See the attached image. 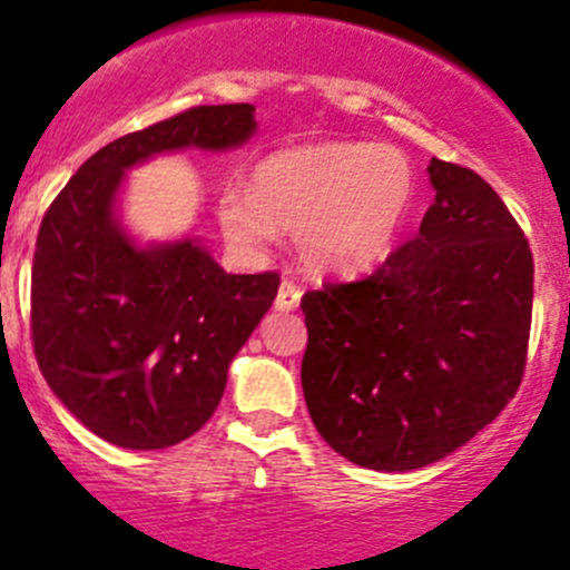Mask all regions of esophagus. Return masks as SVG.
Here are the masks:
<instances>
[{
    "label": "esophagus",
    "mask_w": 570,
    "mask_h": 570,
    "mask_svg": "<svg viewBox=\"0 0 570 570\" xmlns=\"http://www.w3.org/2000/svg\"><path fill=\"white\" fill-rule=\"evenodd\" d=\"M301 286L295 281H281L278 295H275V309L278 312H292L297 309V303H301Z\"/></svg>",
    "instance_id": "esophagus-1"
}]
</instances>
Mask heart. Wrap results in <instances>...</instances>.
<instances>
[{
	"mask_svg": "<svg viewBox=\"0 0 570 570\" xmlns=\"http://www.w3.org/2000/svg\"><path fill=\"white\" fill-rule=\"evenodd\" d=\"M416 199V174L396 146L306 142L258 159L249 190L225 188L222 230L244 249L292 230L306 267L332 275L368 273L391 253Z\"/></svg>",
	"mask_w": 570,
	"mask_h": 570,
	"instance_id": "obj_1",
	"label": "heart"
}]
</instances>
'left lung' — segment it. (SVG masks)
Here are the masks:
<instances>
[{
	"label": "left lung",
	"mask_w": 570,
	"mask_h": 570,
	"mask_svg": "<svg viewBox=\"0 0 570 570\" xmlns=\"http://www.w3.org/2000/svg\"><path fill=\"white\" fill-rule=\"evenodd\" d=\"M422 227L374 275L306 292L303 396L334 453L407 472L464 446L518 393L534 261L487 179L430 159Z\"/></svg>",
	"instance_id": "left-lung-1"
}]
</instances>
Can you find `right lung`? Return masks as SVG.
I'll return each mask as SVG.
<instances>
[{"label": "right lung", "mask_w": 570, "mask_h": 570, "mask_svg": "<svg viewBox=\"0 0 570 570\" xmlns=\"http://www.w3.org/2000/svg\"><path fill=\"white\" fill-rule=\"evenodd\" d=\"M255 106H194L117 137L52 199L36 238L30 328L47 385L126 450H163L213 416L227 368L278 295V273L230 275L199 238L140 247L115 205L154 154L238 148Z\"/></svg>", "instance_id": "right-lung-1"}]
</instances>
